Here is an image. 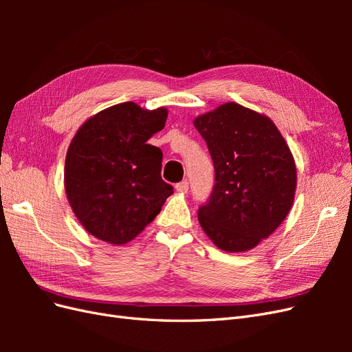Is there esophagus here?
Instances as JSON below:
<instances>
[{"label": "esophagus", "instance_id": "34e87169", "mask_svg": "<svg viewBox=\"0 0 352 352\" xmlns=\"http://www.w3.org/2000/svg\"><path fill=\"white\" fill-rule=\"evenodd\" d=\"M176 190L177 192H180V194H186L188 192V189H189V184L186 182V180H182V182H179V184H176Z\"/></svg>", "mask_w": 352, "mask_h": 352}]
</instances>
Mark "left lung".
Here are the masks:
<instances>
[{
  "instance_id": "left-lung-1",
  "label": "left lung",
  "mask_w": 352,
  "mask_h": 352,
  "mask_svg": "<svg viewBox=\"0 0 352 352\" xmlns=\"http://www.w3.org/2000/svg\"><path fill=\"white\" fill-rule=\"evenodd\" d=\"M197 131L214 163L216 184L198 221L228 252H243L269 238L289 212L296 167L289 146L267 116L236 102L198 116Z\"/></svg>"
}]
</instances>
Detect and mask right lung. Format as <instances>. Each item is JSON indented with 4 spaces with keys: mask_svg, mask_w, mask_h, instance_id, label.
I'll return each mask as SVG.
<instances>
[{
    "mask_svg": "<svg viewBox=\"0 0 352 352\" xmlns=\"http://www.w3.org/2000/svg\"><path fill=\"white\" fill-rule=\"evenodd\" d=\"M167 110L127 101L89 117L66 155L65 189L74 216L107 243L132 241L162 211L173 186L162 179L163 153L146 144Z\"/></svg>",
    "mask_w": 352,
    "mask_h": 352,
    "instance_id": "obj_1",
    "label": "right lung"
}]
</instances>
